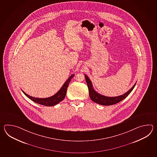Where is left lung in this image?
Here are the masks:
<instances>
[{"mask_svg": "<svg viewBox=\"0 0 157 157\" xmlns=\"http://www.w3.org/2000/svg\"><path fill=\"white\" fill-rule=\"evenodd\" d=\"M85 77L88 89H89V97H90V99L93 100L94 102L100 104V105H113V104L118 103L120 102L121 101L124 100V99H125L132 91L133 88L136 85V82L135 83L131 89H130L126 93L122 95L114 97H105V96L101 95L100 94L98 93L97 91L94 89L91 81H90L89 78L87 77L86 75H85Z\"/></svg>", "mask_w": 157, "mask_h": 157, "instance_id": "obj_1", "label": "left lung"}]
</instances>
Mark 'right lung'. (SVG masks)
<instances>
[{
    "label": "right lung",
    "instance_id": "obj_1",
    "mask_svg": "<svg viewBox=\"0 0 157 157\" xmlns=\"http://www.w3.org/2000/svg\"><path fill=\"white\" fill-rule=\"evenodd\" d=\"M74 76H75V75L74 74V75H72L71 76H70V77H68V78L64 82L63 85L61 87L60 90H59L56 94H54L53 96L49 97V98H35V97L29 95L28 94L25 93L24 91H22H22L27 97H28L31 100H33V101L36 103L39 104L41 105H43L45 106H48V107L53 106V105H55L57 104L60 103L61 101H62L64 99V98L66 97V92H67L68 85L70 82L71 79L74 77Z\"/></svg>",
    "mask_w": 157,
    "mask_h": 157
}]
</instances>
